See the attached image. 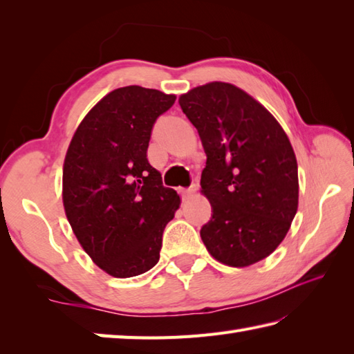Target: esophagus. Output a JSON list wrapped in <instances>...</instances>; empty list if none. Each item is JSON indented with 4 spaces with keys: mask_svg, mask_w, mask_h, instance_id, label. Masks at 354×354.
Masks as SVG:
<instances>
[{
    "mask_svg": "<svg viewBox=\"0 0 354 354\" xmlns=\"http://www.w3.org/2000/svg\"><path fill=\"white\" fill-rule=\"evenodd\" d=\"M194 193H196V185H192L190 189H183V199L185 201V199L192 198Z\"/></svg>",
    "mask_w": 354,
    "mask_h": 354,
    "instance_id": "1",
    "label": "esophagus"
}]
</instances>
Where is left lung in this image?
Listing matches in <instances>:
<instances>
[{
    "mask_svg": "<svg viewBox=\"0 0 354 354\" xmlns=\"http://www.w3.org/2000/svg\"><path fill=\"white\" fill-rule=\"evenodd\" d=\"M207 153L201 193L213 216L201 239L232 268L272 254L298 209V164L275 117L243 89L209 82L179 97Z\"/></svg>",
    "mask_w": 354,
    "mask_h": 354,
    "instance_id": "1",
    "label": "left lung"
}]
</instances>
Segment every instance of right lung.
<instances>
[{"label": "right lung", "mask_w": 354, "mask_h": 354, "mask_svg": "<svg viewBox=\"0 0 354 354\" xmlns=\"http://www.w3.org/2000/svg\"><path fill=\"white\" fill-rule=\"evenodd\" d=\"M175 100L138 85L114 89L82 120L66 150V219L91 260L115 278L156 265L165 225L181 205L147 160L155 120Z\"/></svg>", "instance_id": "right-lung-1"}]
</instances>
